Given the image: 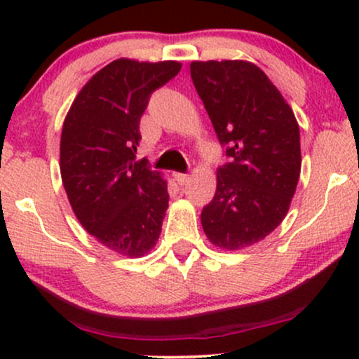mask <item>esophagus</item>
I'll use <instances>...</instances> for the list:
<instances>
[{"label":"esophagus","mask_w":359,"mask_h":359,"mask_svg":"<svg viewBox=\"0 0 359 359\" xmlns=\"http://www.w3.org/2000/svg\"><path fill=\"white\" fill-rule=\"evenodd\" d=\"M174 179L179 185H185L189 182V179H191V177H189L187 174H180V172H177V174H174Z\"/></svg>","instance_id":"obj_1"}]
</instances>
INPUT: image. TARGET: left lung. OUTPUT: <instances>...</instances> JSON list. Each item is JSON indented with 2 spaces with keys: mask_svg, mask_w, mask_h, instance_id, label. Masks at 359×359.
Instances as JSON below:
<instances>
[{
  "mask_svg": "<svg viewBox=\"0 0 359 359\" xmlns=\"http://www.w3.org/2000/svg\"><path fill=\"white\" fill-rule=\"evenodd\" d=\"M191 77L229 158L201 222L212 245L241 250L269 236L290 208L302 165L297 119L251 62L196 60Z\"/></svg>",
  "mask_w": 359,
  "mask_h": 359,
  "instance_id": "8db88e82",
  "label": "left lung"
}]
</instances>
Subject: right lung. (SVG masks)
<instances>
[{
    "instance_id": "right-lung-1",
    "label": "right lung",
    "mask_w": 359,
    "mask_h": 359,
    "mask_svg": "<svg viewBox=\"0 0 359 359\" xmlns=\"http://www.w3.org/2000/svg\"><path fill=\"white\" fill-rule=\"evenodd\" d=\"M179 62L118 59L74 100L60 137V175L69 203L106 248L138 258L155 246L168 208L167 182L137 158L140 118Z\"/></svg>"
}]
</instances>
